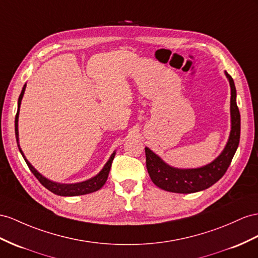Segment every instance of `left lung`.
Listing matches in <instances>:
<instances>
[{"label": "left lung", "instance_id": "8db88e82", "mask_svg": "<svg viewBox=\"0 0 258 258\" xmlns=\"http://www.w3.org/2000/svg\"><path fill=\"white\" fill-rule=\"evenodd\" d=\"M224 75L228 78L231 88V131L226 146L221 154L206 166L190 169H181L170 166L153 150L145 147L147 171L151 181L158 187L172 193H196L214 185L226 173L240 143L241 117L239 108L236 105V90L233 78L227 72H224Z\"/></svg>", "mask_w": 258, "mask_h": 258}]
</instances>
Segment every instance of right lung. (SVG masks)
I'll use <instances>...</instances> for the list:
<instances>
[{
	"instance_id": "add662e5",
	"label": "right lung",
	"mask_w": 258,
	"mask_h": 258,
	"mask_svg": "<svg viewBox=\"0 0 258 258\" xmlns=\"http://www.w3.org/2000/svg\"><path fill=\"white\" fill-rule=\"evenodd\" d=\"M26 86L27 85H24V87L22 89L21 95H19L18 98V102H17V113H16V117H15V136H16V142H17V146L19 151H21V154L23 156V158L25 159L26 163H27L28 168L30 169V171L34 175L37 177L40 182L42 185L48 188L50 192H52L55 195H60V196H78V195H85V194H89V193H94L96 190L100 189L105 182H107L108 179V175L110 172V169H111V164L112 161L114 159V156H115V150L112 153V155L110 156L109 160L105 162V164L103 166V168L101 169L100 172L98 174H96L95 176L90 177V179L83 181V182H78V183H58V182H54L48 177L43 176L40 172H38V171L32 167V164L26 159V157L23 153V150L19 146V137H18V117H19V110H21V104H22V99L24 97L25 94V90H26Z\"/></svg>"
}]
</instances>
